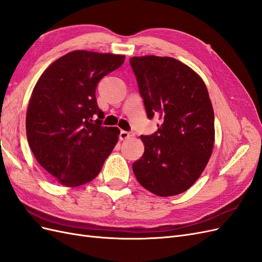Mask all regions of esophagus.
I'll use <instances>...</instances> for the list:
<instances>
[{
	"label": "esophagus",
	"mask_w": 262,
	"mask_h": 262,
	"mask_svg": "<svg viewBox=\"0 0 262 262\" xmlns=\"http://www.w3.org/2000/svg\"><path fill=\"white\" fill-rule=\"evenodd\" d=\"M120 140H126V139H130V138H132V137H134V133L133 132H128V131H121L120 132Z\"/></svg>",
	"instance_id": "esophagus-1"
}]
</instances>
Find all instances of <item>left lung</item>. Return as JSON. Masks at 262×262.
Instances as JSON below:
<instances>
[{"instance_id":"obj_1","label":"left lung","mask_w":262,"mask_h":262,"mask_svg":"<svg viewBox=\"0 0 262 262\" xmlns=\"http://www.w3.org/2000/svg\"><path fill=\"white\" fill-rule=\"evenodd\" d=\"M130 64L148 119H163L153 136H141L144 154L132 165L134 175L156 195L185 192L213 150L214 112L207 86L191 68L170 57H133Z\"/></svg>"}]
</instances>
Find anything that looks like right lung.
Returning a JSON list of instances; mask_svg holds the SVG:
<instances>
[{
    "instance_id": "add662e5",
    "label": "right lung",
    "mask_w": 262,
    "mask_h": 262,
    "mask_svg": "<svg viewBox=\"0 0 262 262\" xmlns=\"http://www.w3.org/2000/svg\"><path fill=\"white\" fill-rule=\"evenodd\" d=\"M124 59L123 54L74 50L51 63L37 81L27 108V140L37 162L60 185L92 181L118 143L117 126L93 120L104 116L95 91Z\"/></svg>"
}]
</instances>
